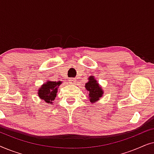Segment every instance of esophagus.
Returning <instances> with one entry per match:
<instances>
[{"mask_svg": "<svg viewBox=\"0 0 154 154\" xmlns=\"http://www.w3.org/2000/svg\"><path fill=\"white\" fill-rule=\"evenodd\" d=\"M69 83H70L71 84H75V83H76V79H71L70 80H69Z\"/></svg>", "mask_w": 154, "mask_h": 154, "instance_id": "obj_1", "label": "esophagus"}]
</instances>
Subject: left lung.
I'll return each instance as SVG.
<instances>
[{"mask_svg":"<svg viewBox=\"0 0 154 154\" xmlns=\"http://www.w3.org/2000/svg\"><path fill=\"white\" fill-rule=\"evenodd\" d=\"M88 79H89V81L86 83L85 87L86 90L89 92L88 97L90 98V102L94 103L102 97L104 92L96 79H94V76H90Z\"/></svg>","mask_w":154,"mask_h":154,"instance_id":"obj_1","label":"left lung"}]
</instances>
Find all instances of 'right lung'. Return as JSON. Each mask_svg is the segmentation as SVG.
I'll use <instances>...</instances> for the list:
<instances>
[{"label":"right lung","mask_w":154,"mask_h":154,"mask_svg":"<svg viewBox=\"0 0 154 154\" xmlns=\"http://www.w3.org/2000/svg\"><path fill=\"white\" fill-rule=\"evenodd\" d=\"M62 83L61 81H48L39 88L38 94L39 97L48 104H52V101L55 99L58 87Z\"/></svg>","instance_id":"right-lung-1"}]
</instances>
